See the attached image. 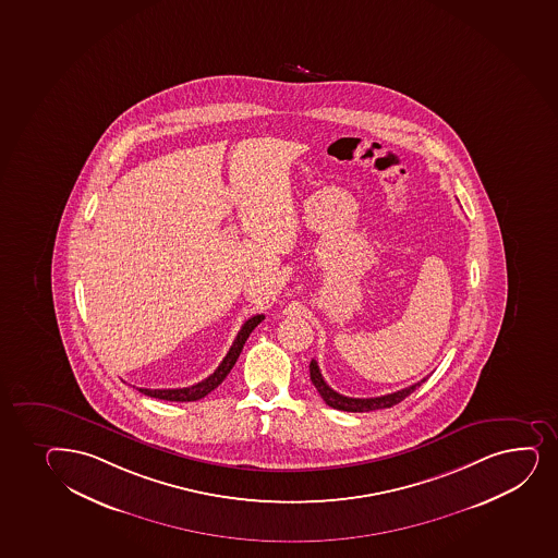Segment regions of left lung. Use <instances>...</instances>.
Here are the masks:
<instances>
[{
	"label": "left lung",
	"instance_id": "8db88e82",
	"mask_svg": "<svg viewBox=\"0 0 558 558\" xmlns=\"http://www.w3.org/2000/svg\"><path fill=\"white\" fill-rule=\"evenodd\" d=\"M310 378L314 383L315 388L319 391L323 401L328 407L336 408V410H343V412H371V410H383V408H391L399 402L404 401L408 395L413 393L415 389L420 388L421 383H425L426 378H423L421 383L412 384L408 388L399 389L395 393L383 395V397H371V399H354V397H344V395L333 391L328 384L325 383V378L320 375L319 365L315 360H312L310 364Z\"/></svg>",
	"mask_w": 558,
	"mask_h": 558
}]
</instances>
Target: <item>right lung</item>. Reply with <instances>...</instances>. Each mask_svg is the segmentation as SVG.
<instances>
[{
  "instance_id": "1",
  "label": "right lung",
  "mask_w": 558,
  "mask_h": 558,
  "mask_svg": "<svg viewBox=\"0 0 558 558\" xmlns=\"http://www.w3.org/2000/svg\"><path fill=\"white\" fill-rule=\"evenodd\" d=\"M265 319V315H254L251 319L246 320L241 330H239L238 338L233 339L230 351L226 354L225 360L220 362L219 367L215 369L214 375L207 376L206 380L189 386V388H175V389H146L137 388L141 393L154 397V399H161V401H174V402H191L198 401L202 397H206L207 393H211L222 380H225L228 373L232 371L233 365L238 362L239 354L243 351V344L252 330L256 328L262 320Z\"/></svg>"
}]
</instances>
